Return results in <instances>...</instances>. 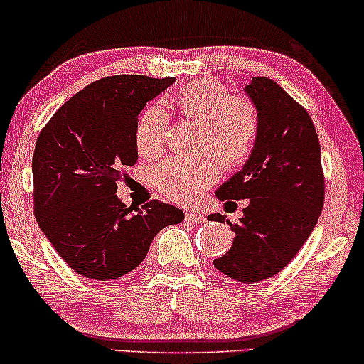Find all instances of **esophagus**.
<instances>
[{"label": "esophagus", "mask_w": 364, "mask_h": 364, "mask_svg": "<svg viewBox=\"0 0 364 364\" xmlns=\"http://www.w3.org/2000/svg\"><path fill=\"white\" fill-rule=\"evenodd\" d=\"M185 218H186V221H190V223H203V221H205V215H203L200 210H186Z\"/></svg>", "instance_id": "1"}]
</instances>
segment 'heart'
<instances>
[{"mask_svg": "<svg viewBox=\"0 0 364 364\" xmlns=\"http://www.w3.org/2000/svg\"><path fill=\"white\" fill-rule=\"evenodd\" d=\"M173 105L186 119L200 122L197 159L169 157L154 169V185L169 200L193 202L219 178V166L238 169L249 161L257 145L261 119L249 98L231 97L221 82L195 79L181 86ZM167 115L159 105H150L139 115L134 143L139 155L157 157L167 138Z\"/></svg>", "mask_w": 364, "mask_h": 364, "instance_id": "1", "label": "heart"}]
</instances>
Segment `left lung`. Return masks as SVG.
<instances>
[{
    "label": "left lung",
    "mask_w": 364,
    "mask_h": 364,
    "mask_svg": "<svg viewBox=\"0 0 364 364\" xmlns=\"http://www.w3.org/2000/svg\"><path fill=\"white\" fill-rule=\"evenodd\" d=\"M261 119L257 145L242 171L215 191L221 202L247 200L233 245L214 261L242 283L271 278L297 255L316 226L325 200L319 139L304 107L273 79L245 86ZM225 221L214 214L210 221Z\"/></svg>",
    "instance_id": "8db88e82"
}]
</instances>
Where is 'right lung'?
<instances>
[{
	"instance_id": "1",
	"label": "right lung",
	"mask_w": 364,
	"mask_h": 364,
	"mask_svg": "<svg viewBox=\"0 0 364 364\" xmlns=\"http://www.w3.org/2000/svg\"><path fill=\"white\" fill-rule=\"evenodd\" d=\"M174 77L110 75L87 85L55 112L33 157L36 221L60 257L91 279L121 278L141 264L162 228L185 219L151 200L133 213L115 195L134 166L138 115Z\"/></svg>"
}]
</instances>
